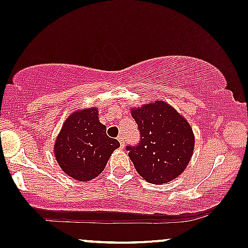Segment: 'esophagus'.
I'll list each match as a JSON object with an SVG mask.
<instances>
[{
	"instance_id": "obj_1",
	"label": "esophagus",
	"mask_w": 248,
	"mask_h": 248,
	"mask_svg": "<svg viewBox=\"0 0 248 248\" xmlns=\"http://www.w3.org/2000/svg\"><path fill=\"white\" fill-rule=\"evenodd\" d=\"M118 142H119V144L122 145V148H123V146H124V137H123V136H119Z\"/></svg>"
}]
</instances>
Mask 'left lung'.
<instances>
[{
	"label": "left lung",
	"instance_id": "left-lung-1",
	"mask_svg": "<svg viewBox=\"0 0 248 248\" xmlns=\"http://www.w3.org/2000/svg\"><path fill=\"white\" fill-rule=\"evenodd\" d=\"M131 114L138 125L140 140L138 145L126 146V150L138 174L153 185L180 176L195 146L187 119L163 100L134 108Z\"/></svg>",
	"mask_w": 248,
	"mask_h": 248
}]
</instances>
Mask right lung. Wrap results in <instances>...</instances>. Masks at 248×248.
I'll list each match as a JSON object with an SVG mask.
<instances>
[{
    "instance_id": "add662e5",
    "label": "right lung",
    "mask_w": 248,
    "mask_h": 248,
    "mask_svg": "<svg viewBox=\"0 0 248 248\" xmlns=\"http://www.w3.org/2000/svg\"><path fill=\"white\" fill-rule=\"evenodd\" d=\"M97 108L77 110L67 117L57 136L54 156L66 175L86 182L99 176L111 154L121 144L106 135Z\"/></svg>"
}]
</instances>
